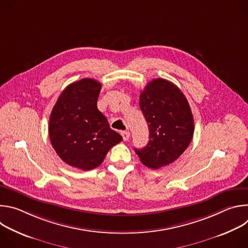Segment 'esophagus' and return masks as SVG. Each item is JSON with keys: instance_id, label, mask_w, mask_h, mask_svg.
Segmentation results:
<instances>
[{"instance_id": "obj_1", "label": "esophagus", "mask_w": 248, "mask_h": 248, "mask_svg": "<svg viewBox=\"0 0 248 248\" xmlns=\"http://www.w3.org/2000/svg\"><path fill=\"white\" fill-rule=\"evenodd\" d=\"M122 136H123L124 141H127L129 136H130V133H129V131H123L122 132Z\"/></svg>"}]
</instances>
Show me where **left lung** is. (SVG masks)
Instances as JSON below:
<instances>
[{
	"mask_svg": "<svg viewBox=\"0 0 248 248\" xmlns=\"http://www.w3.org/2000/svg\"><path fill=\"white\" fill-rule=\"evenodd\" d=\"M139 107L149 127L148 144L134 149L141 163L151 169L168 166L188 147L194 132L189 104L173 83L156 78L140 93Z\"/></svg>",
	"mask_w": 248,
	"mask_h": 248,
	"instance_id": "8db88e82",
	"label": "left lung"
}]
</instances>
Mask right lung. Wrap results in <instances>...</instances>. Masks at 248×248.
<instances>
[{
    "mask_svg": "<svg viewBox=\"0 0 248 248\" xmlns=\"http://www.w3.org/2000/svg\"><path fill=\"white\" fill-rule=\"evenodd\" d=\"M101 86L92 78L67 85L50 116L49 136L56 153L67 165L83 170L100 166L123 140L97 108Z\"/></svg>",
    "mask_w": 248,
    "mask_h": 248,
    "instance_id": "right-lung-1",
    "label": "right lung"
}]
</instances>
